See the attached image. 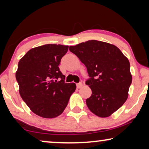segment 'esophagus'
<instances>
[{"label":"esophagus","mask_w":149,"mask_h":149,"mask_svg":"<svg viewBox=\"0 0 149 149\" xmlns=\"http://www.w3.org/2000/svg\"><path fill=\"white\" fill-rule=\"evenodd\" d=\"M82 86H83V84L81 83H77V89H80L81 87H82Z\"/></svg>","instance_id":"esophagus-1"}]
</instances>
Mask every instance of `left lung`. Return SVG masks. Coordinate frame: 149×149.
I'll return each mask as SVG.
<instances>
[{
    "label": "left lung",
    "mask_w": 149,
    "mask_h": 149,
    "mask_svg": "<svg viewBox=\"0 0 149 149\" xmlns=\"http://www.w3.org/2000/svg\"><path fill=\"white\" fill-rule=\"evenodd\" d=\"M69 50L86 66L92 91L86 100L88 109L97 117H108L127 100L132 76L130 64L117 47L91 40L70 46Z\"/></svg>",
    "instance_id": "left-lung-1"
}]
</instances>
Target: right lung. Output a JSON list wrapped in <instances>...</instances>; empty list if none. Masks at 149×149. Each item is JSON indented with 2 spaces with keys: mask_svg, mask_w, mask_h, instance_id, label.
I'll return each mask as SVG.
<instances>
[{
  "mask_svg": "<svg viewBox=\"0 0 149 149\" xmlns=\"http://www.w3.org/2000/svg\"><path fill=\"white\" fill-rule=\"evenodd\" d=\"M68 49V45H44L30 49L18 63L15 77L20 96L39 117L60 115L76 89L75 83L64 82L65 76L58 67ZM58 78L61 81L57 82Z\"/></svg>",
  "mask_w": 149,
  "mask_h": 149,
  "instance_id": "1",
  "label": "right lung"
}]
</instances>
